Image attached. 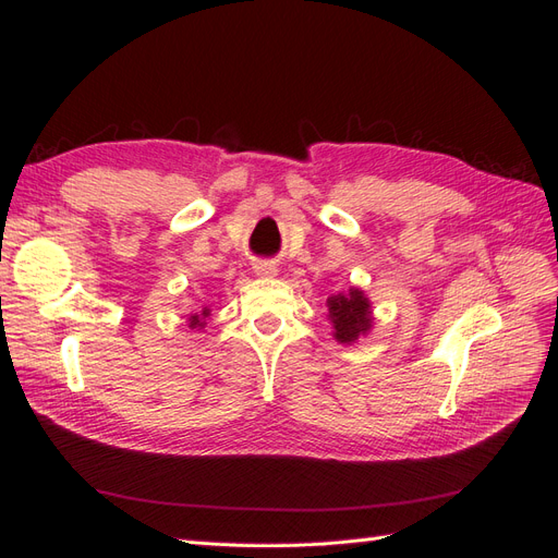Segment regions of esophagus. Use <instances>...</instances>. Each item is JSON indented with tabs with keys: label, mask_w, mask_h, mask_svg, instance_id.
<instances>
[{
	"label": "esophagus",
	"mask_w": 558,
	"mask_h": 558,
	"mask_svg": "<svg viewBox=\"0 0 558 558\" xmlns=\"http://www.w3.org/2000/svg\"><path fill=\"white\" fill-rule=\"evenodd\" d=\"M253 269H256V275H260V277H275L277 275V267L269 265V263H256V265H253Z\"/></svg>",
	"instance_id": "esophagus-1"
}]
</instances>
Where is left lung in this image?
<instances>
[{
    "label": "left lung",
    "mask_w": 558,
    "mask_h": 558,
    "mask_svg": "<svg viewBox=\"0 0 558 558\" xmlns=\"http://www.w3.org/2000/svg\"><path fill=\"white\" fill-rule=\"evenodd\" d=\"M328 312L335 326V340L344 344L359 340L361 332L369 330V302L363 291L351 289L347 295L328 298Z\"/></svg>",
    "instance_id": "left-lung-1"
}]
</instances>
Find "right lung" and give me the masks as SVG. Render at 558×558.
<instances>
[{"label":"right lung","instance_id":"obj_1","mask_svg":"<svg viewBox=\"0 0 558 558\" xmlns=\"http://www.w3.org/2000/svg\"><path fill=\"white\" fill-rule=\"evenodd\" d=\"M209 316V310H202V314H195V316H191V328H199V326H205L202 324V318H207Z\"/></svg>","mask_w":558,"mask_h":558}]
</instances>
